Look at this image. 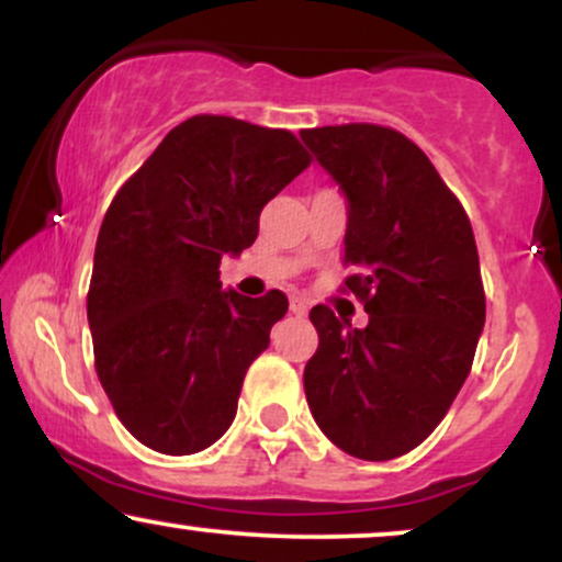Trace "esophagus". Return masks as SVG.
<instances>
[{
    "instance_id": "1",
    "label": "esophagus",
    "mask_w": 562,
    "mask_h": 562,
    "mask_svg": "<svg viewBox=\"0 0 562 562\" xmlns=\"http://www.w3.org/2000/svg\"><path fill=\"white\" fill-rule=\"evenodd\" d=\"M290 312H293L295 317H303V314L308 312V303L303 299H290Z\"/></svg>"
}]
</instances>
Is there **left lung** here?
Segmentation results:
<instances>
[{
  "mask_svg": "<svg viewBox=\"0 0 562 562\" xmlns=\"http://www.w3.org/2000/svg\"><path fill=\"white\" fill-rule=\"evenodd\" d=\"M301 139L348 198L344 293L364 330L312 308L319 346L303 370L314 420L359 460L402 457L434 434L473 367L483 322L470 218L428 156L378 124L303 128Z\"/></svg>",
  "mask_w": 562,
  "mask_h": 562,
  "instance_id": "1",
  "label": "left lung"
}]
</instances>
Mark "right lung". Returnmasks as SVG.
Segmentation results:
<instances>
[{"label":"right lung","mask_w":562,"mask_h":562,"mask_svg":"<svg viewBox=\"0 0 562 562\" xmlns=\"http://www.w3.org/2000/svg\"><path fill=\"white\" fill-rule=\"evenodd\" d=\"M312 164L288 128L192 115L115 192L94 248V370L124 428L160 454L224 436L250 362L288 299L222 290L224 254L259 235L263 205Z\"/></svg>","instance_id":"add662e5"}]
</instances>
